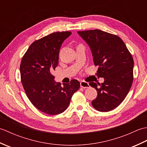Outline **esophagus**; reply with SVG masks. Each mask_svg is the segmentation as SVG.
<instances>
[{
	"mask_svg": "<svg viewBox=\"0 0 147 147\" xmlns=\"http://www.w3.org/2000/svg\"><path fill=\"white\" fill-rule=\"evenodd\" d=\"M80 86L83 88H88L90 87V85H89L88 83L82 81V82H81V83H80Z\"/></svg>",
	"mask_w": 147,
	"mask_h": 147,
	"instance_id": "34e87169",
	"label": "esophagus"
}]
</instances>
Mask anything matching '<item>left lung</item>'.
<instances>
[{"instance_id": "8db88e82", "label": "left lung", "mask_w": 147, "mask_h": 147, "mask_svg": "<svg viewBox=\"0 0 147 147\" xmlns=\"http://www.w3.org/2000/svg\"><path fill=\"white\" fill-rule=\"evenodd\" d=\"M90 47L98 77L104 82L89 85L95 88L97 96L92 102L100 112H109L119 105L128 93L133 82L134 61L120 37L100 30L78 32Z\"/></svg>"}]
</instances>
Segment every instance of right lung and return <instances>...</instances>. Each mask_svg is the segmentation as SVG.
Masks as SVG:
<instances>
[{
	"label": "right lung",
	"instance_id": "right-lung-1",
	"mask_svg": "<svg viewBox=\"0 0 147 147\" xmlns=\"http://www.w3.org/2000/svg\"><path fill=\"white\" fill-rule=\"evenodd\" d=\"M71 35V32H55L36 40L22 58L20 74L24 91L32 104L45 114L57 115L66 110L80 88L78 80L62 86L52 74L58 65L62 43Z\"/></svg>",
	"mask_w": 147,
	"mask_h": 147
}]
</instances>
